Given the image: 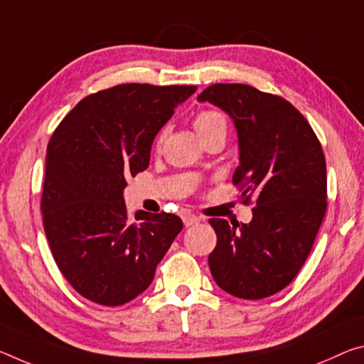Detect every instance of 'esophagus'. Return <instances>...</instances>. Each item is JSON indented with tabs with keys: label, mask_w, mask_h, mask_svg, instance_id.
<instances>
[{
	"label": "esophagus",
	"mask_w": 364,
	"mask_h": 364,
	"mask_svg": "<svg viewBox=\"0 0 364 364\" xmlns=\"http://www.w3.org/2000/svg\"><path fill=\"white\" fill-rule=\"evenodd\" d=\"M199 222H200V218L196 217V215H191V213H188V215L183 217L184 227H193V225H198Z\"/></svg>",
	"instance_id": "34e87169"
}]
</instances>
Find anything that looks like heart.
<instances>
[{
	"label": "heart",
	"instance_id": "heart-1",
	"mask_svg": "<svg viewBox=\"0 0 364 364\" xmlns=\"http://www.w3.org/2000/svg\"><path fill=\"white\" fill-rule=\"evenodd\" d=\"M194 128L200 139L210 134H227V119L220 112L215 109H204L194 117ZM164 139V132L159 136V144Z\"/></svg>",
	"mask_w": 364,
	"mask_h": 364
}]
</instances>
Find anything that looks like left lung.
<instances>
[{"label":"left lung","mask_w":364,"mask_h":364,"mask_svg":"<svg viewBox=\"0 0 364 364\" xmlns=\"http://www.w3.org/2000/svg\"><path fill=\"white\" fill-rule=\"evenodd\" d=\"M220 108L238 136L233 183L255 198L250 223L210 218L215 284L245 299L267 298L295 279L327 207L326 159L306 118L282 97L246 84H213L198 97Z\"/></svg>","instance_id":"obj_1"}]
</instances>
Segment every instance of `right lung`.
Here are the masks:
<instances>
[{"label": "right lung", "instance_id": "obj_1", "mask_svg": "<svg viewBox=\"0 0 364 364\" xmlns=\"http://www.w3.org/2000/svg\"><path fill=\"white\" fill-rule=\"evenodd\" d=\"M196 85L121 84L80 100L51 136L45 159L43 227L71 287L119 306L152 284L181 232L175 213L128 217L126 180L151 161L155 136Z\"/></svg>", "mask_w": 364, "mask_h": 364}]
</instances>
